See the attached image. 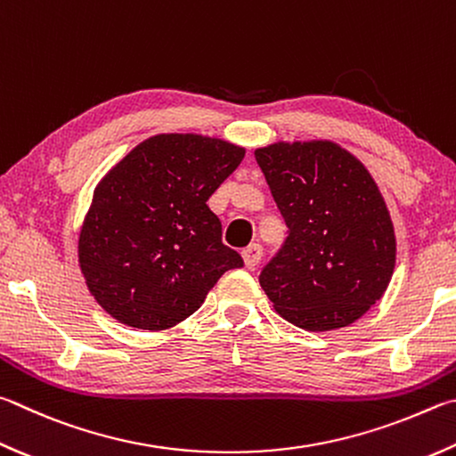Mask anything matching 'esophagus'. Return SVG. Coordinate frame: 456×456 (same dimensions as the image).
I'll list each match as a JSON object with an SVG mask.
<instances>
[{"mask_svg": "<svg viewBox=\"0 0 456 456\" xmlns=\"http://www.w3.org/2000/svg\"><path fill=\"white\" fill-rule=\"evenodd\" d=\"M243 261H245V267L247 269H255L256 265L261 263L263 259V247L259 243H253L247 247V249H243Z\"/></svg>", "mask_w": 456, "mask_h": 456, "instance_id": "1", "label": "esophagus"}]
</instances>
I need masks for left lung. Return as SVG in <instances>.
Listing matches in <instances>:
<instances>
[{"mask_svg": "<svg viewBox=\"0 0 456 456\" xmlns=\"http://www.w3.org/2000/svg\"><path fill=\"white\" fill-rule=\"evenodd\" d=\"M289 227L259 283L293 325L333 330L361 319L395 271V227L365 165L333 142L255 151Z\"/></svg>", "mask_w": 456, "mask_h": 456, "instance_id": "1", "label": "left lung"}]
</instances>
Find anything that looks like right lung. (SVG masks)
<instances>
[{
  "label": "right lung",
  "mask_w": 456,
  "mask_h": 456,
  "mask_svg": "<svg viewBox=\"0 0 456 456\" xmlns=\"http://www.w3.org/2000/svg\"><path fill=\"white\" fill-rule=\"evenodd\" d=\"M243 157L223 139L161 134L99 181L77 253L89 293L115 321L169 329L201 307L223 273L243 267L207 205Z\"/></svg>",
  "instance_id": "obj_1"
}]
</instances>
